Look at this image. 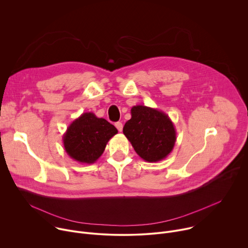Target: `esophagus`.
I'll return each mask as SVG.
<instances>
[{
  "label": "esophagus",
  "instance_id": "34e87169",
  "mask_svg": "<svg viewBox=\"0 0 248 248\" xmlns=\"http://www.w3.org/2000/svg\"><path fill=\"white\" fill-rule=\"evenodd\" d=\"M115 126L118 128V130H119L120 132H122V131H123V124H122L121 122L116 123V124H115Z\"/></svg>",
  "mask_w": 248,
  "mask_h": 248
}]
</instances>
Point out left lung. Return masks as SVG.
I'll use <instances>...</instances> for the list:
<instances>
[{
    "instance_id": "1",
    "label": "left lung",
    "mask_w": 248,
    "mask_h": 248,
    "mask_svg": "<svg viewBox=\"0 0 248 248\" xmlns=\"http://www.w3.org/2000/svg\"><path fill=\"white\" fill-rule=\"evenodd\" d=\"M131 119L123 129L137 155L149 163L165 159L173 149L176 132L170 117L147 106L131 108Z\"/></svg>"
}]
</instances>
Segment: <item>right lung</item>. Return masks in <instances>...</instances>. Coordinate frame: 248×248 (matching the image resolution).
I'll use <instances>...</instances> for the list:
<instances>
[{"label": "right lung", "instance_id": "obj_1", "mask_svg": "<svg viewBox=\"0 0 248 248\" xmlns=\"http://www.w3.org/2000/svg\"><path fill=\"white\" fill-rule=\"evenodd\" d=\"M118 129L95 114L83 113L68 125L62 136L67 155L82 164H93L103 154L109 140Z\"/></svg>", "mask_w": 248, "mask_h": 248}]
</instances>
